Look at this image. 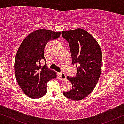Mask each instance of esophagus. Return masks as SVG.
Masks as SVG:
<instances>
[{"label":"esophagus","instance_id":"1","mask_svg":"<svg viewBox=\"0 0 124 124\" xmlns=\"http://www.w3.org/2000/svg\"><path fill=\"white\" fill-rule=\"evenodd\" d=\"M59 78H61V80H65V79H66V75H65V74L64 73H62V72H61V73H59Z\"/></svg>","mask_w":124,"mask_h":124}]
</instances>
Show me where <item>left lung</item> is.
Here are the masks:
<instances>
[{"label":"left lung","mask_w":124,"mask_h":124,"mask_svg":"<svg viewBox=\"0 0 124 124\" xmlns=\"http://www.w3.org/2000/svg\"><path fill=\"white\" fill-rule=\"evenodd\" d=\"M62 36L69 42L72 64L78 67L76 76H68L72 90L63 95L73 100H80L92 93L101 70L102 52L100 45L86 30L77 28L62 31Z\"/></svg>","instance_id":"left-lung-1"}]
</instances>
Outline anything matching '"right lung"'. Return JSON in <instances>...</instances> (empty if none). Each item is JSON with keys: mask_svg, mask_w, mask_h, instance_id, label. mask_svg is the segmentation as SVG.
<instances>
[{"mask_svg": "<svg viewBox=\"0 0 124 124\" xmlns=\"http://www.w3.org/2000/svg\"><path fill=\"white\" fill-rule=\"evenodd\" d=\"M60 32L40 29L28 35L24 39L16 55L15 72L16 80L23 92L32 99L42 97L46 93V84L56 76V72L49 69L44 51L45 45L60 36Z\"/></svg>", "mask_w": 124, "mask_h": 124, "instance_id": "obj_1", "label": "right lung"}]
</instances>
